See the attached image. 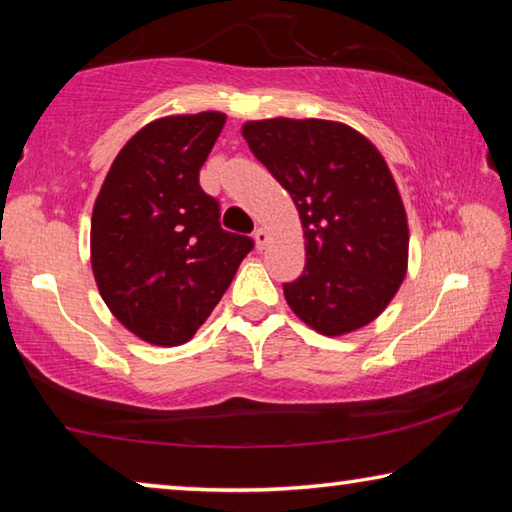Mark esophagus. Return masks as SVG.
Instances as JSON below:
<instances>
[{
	"instance_id": "34e87169",
	"label": "esophagus",
	"mask_w": 512,
	"mask_h": 512,
	"mask_svg": "<svg viewBox=\"0 0 512 512\" xmlns=\"http://www.w3.org/2000/svg\"><path fill=\"white\" fill-rule=\"evenodd\" d=\"M266 244H268V232L264 228H257L255 230V246L262 250Z\"/></svg>"
}]
</instances>
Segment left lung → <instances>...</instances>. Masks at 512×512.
<instances>
[{"instance_id": "left-lung-1", "label": "left lung", "mask_w": 512, "mask_h": 512, "mask_svg": "<svg viewBox=\"0 0 512 512\" xmlns=\"http://www.w3.org/2000/svg\"><path fill=\"white\" fill-rule=\"evenodd\" d=\"M241 135L298 207L307 259L284 284L293 314L323 336L372 323L409 264V223L384 155L329 119L246 121Z\"/></svg>"}]
</instances>
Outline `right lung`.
<instances>
[{"mask_svg": "<svg viewBox=\"0 0 512 512\" xmlns=\"http://www.w3.org/2000/svg\"><path fill=\"white\" fill-rule=\"evenodd\" d=\"M223 124L216 110L151 121L117 153L94 201V280L112 316L146 343L192 339L253 250V239L221 228L219 203L198 185Z\"/></svg>", "mask_w": 512, "mask_h": 512, "instance_id": "add662e5", "label": "right lung"}]
</instances>
